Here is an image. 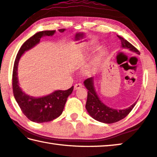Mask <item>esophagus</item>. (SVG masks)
<instances>
[{
    "label": "esophagus",
    "mask_w": 157,
    "mask_h": 157,
    "mask_svg": "<svg viewBox=\"0 0 157 157\" xmlns=\"http://www.w3.org/2000/svg\"><path fill=\"white\" fill-rule=\"evenodd\" d=\"M81 87H82V84H80V83L75 84V86H74V89H75V90H76V89H79Z\"/></svg>",
    "instance_id": "obj_1"
}]
</instances>
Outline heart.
Returning a JSON list of instances; mask_svg holds the SVG:
<instances>
[{
  "mask_svg": "<svg viewBox=\"0 0 157 157\" xmlns=\"http://www.w3.org/2000/svg\"><path fill=\"white\" fill-rule=\"evenodd\" d=\"M96 49L95 46H86L82 48L78 49L77 51V55L78 57L82 59H86L88 57L91 55V54L93 53L94 50ZM103 56V52H100V53L96 54L95 56L93 57V59H91L90 63L88 64V69L89 70H94L95 69L97 66H98V64L100 63V62L102 59V57Z\"/></svg>",
  "mask_w": 157,
  "mask_h": 157,
  "instance_id": "1",
  "label": "heart"
}]
</instances>
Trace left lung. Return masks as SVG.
Instances as JSON below:
<instances>
[{"instance_id": "obj_1", "label": "left lung", "mask_w": 157, "mask_h": 157, "mask_svg": "<svg viewBox=\"0 0 157 157\" xmlns=\"http://www.w3.org/2000/svg\"><path fill=\"white\" fill-rule=\"evenodd\" d=\"M117 37L121 40V48L129 49L137 54H140V52L138 49L129 42L123 38L122 37L119 36H117ZM84 84L88 90L87 100L86 103V110L92 118L101 122L113 124L120 121L121 119L125 118L128 115L137 103L135 102L128 108L123 109V110H117V109L110 108L105 103H103L97 95L95 86H94V78L93 77L85 79L84 81Z\"/></svg>"}]
</instances>
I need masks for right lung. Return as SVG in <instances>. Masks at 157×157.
Here are the masks:
<instances>
[{
  "label": "right lung",
  "mask_w": 157,
  "mask_h": 157,
  "mask_svg": "<svg viewBox=\"0 0 157 157\" xmlns=\"http://www.w3.org/2000/svg\"><path fill=\"white\" fill-rule=\"evenodd\" d=\"M66 29H59L61 33ZM56 31H43L34 34L22 44L16 56L12 73V89L14 98L22 113L30 120L37 123L50 121L59 117L63 113L67 98L73 91V86L68 90H56L49 95L33 97L25 94L19 86L18 80V64L25 52L29 51L40 43L44 36H52Z\"/></svg>",
  "instance_id": "obj_1"
}]
</instances>
